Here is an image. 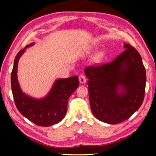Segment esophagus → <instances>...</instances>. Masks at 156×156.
<instances>
[{"label": "esophagus", "instance_id": "1", "mask_svg": "<svg viewBox=\"0 0 156 156\" xmlns=\"http://www.w3.org/2000/svg\"><path fill=\"white\" fill-rule=\"evenodd\" d=\"M79 81H80V83L82 84H84L86 83V78L85 76H84L83 74H81L79 76Z\"/></svg>", "mask_w": 156, "mask_h": 156}]
</instances>
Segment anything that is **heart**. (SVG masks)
Wrapping results in <instances>:
<instances>
[{"instance_id":"b5f03b06","label":"heart","mask_w":156,"mask_h":156,"mask_svg":"<svg viewBox=\"0 0 156 156\" xmlns=\"http://www.w3.org/2000/svg\"><path fill=\"white\" fill-rule=\"evenodd\" d=\"M100 55H98V58H100Z\"/></svg>"}]
</instances>
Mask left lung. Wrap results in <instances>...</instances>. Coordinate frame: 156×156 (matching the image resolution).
<instances>
[{"instance_id":"1","label":"left lung","mask_w":156,"mask_h":156,"mask_svg":"<svg viewBox=\"0 0 156 156\" xmlns=\"http://www.w3.org/2000/svg\"><path fill=\"white\" fill-rule=\"evenodd\" d=\"M124 48L112 62L84 69L91 112L97 119L111 125L130 118L144 98L147 78L142 57L130 44H124ZM119 86L122 94L118 93Z\"/></svg>"}]
</instances>
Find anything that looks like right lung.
Listing matches in <instances>:
<instances>
[{
	"instance_id": "right-lung-1",
	"label": "right lung",
	"mask_w": 156,
	"mask_h": 156,
	"mask_svg": "<svg viewBox=\"0 0 156 156\" xmlns=\"http://www.w3.org/2000/svg\"><path fill=\"white\" fill-rule=\"evenodd\" d=\"M33 44H29L25 48ZM25 49L16 56L11 73L12 91L16 106L21 114L38 126H49L58 123L67 113L69 98L78 87V77L75 76L56 80L44 98L36 100L29 97L21 91L17 80L18 62Z\"/></svg>"
}]
</instances>
